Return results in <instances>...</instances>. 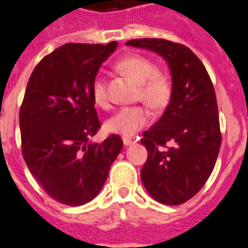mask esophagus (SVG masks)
Instances as JSON below:
<instances>
[{
  "instance_id": "esophagus-1",
  "label": "esophagus",
  "mask_w": 248,
  "mask_h": 248,
  "mask_svg": "<svg viewBox=\"0 0 248 248\" xmlns=\"http://www.w3.org/2000/svg\"><path fill=\"white\" fill-rule=\"evenodd\" d=\"M137 142L136 138H129V137H124V146H133V144Z\"/></svg>"
}]
</instances>
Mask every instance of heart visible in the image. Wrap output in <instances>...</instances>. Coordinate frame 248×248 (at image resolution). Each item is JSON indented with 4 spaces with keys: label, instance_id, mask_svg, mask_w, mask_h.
<instances>
[{
    "label": "heart",
    "instance_id": "heart-1",
    "mask_svg": "<svg viewBox=\"0 0 248 248\" xmlns=\"http://www.w3.org/2000/svg\"><path fill=\"white\" fill-rule=\"evenodd\" d=\"M117 68L140 84V95L155 108H166L171 97V82L168 77L157 71L155 64L143 55L132 54L122 58ZM93 102L100 108H108V95L106 81L102 75L93 79L91 86ZM152 113L144 106H124L108 120L105 127L110 133L122 137H131L148 126Z\"/></svg>",
    "mask_w": 248,
    "mask_h": 248
}]
</instances>
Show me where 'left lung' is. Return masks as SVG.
Returning a JSON list of instances; mask_svg holds the SVG:
<instances>
[{"label": "left lung", "mask_w": 248, "mask_h": 248, "mask_svg": "<svg viewBox=\"0 0 248 248\" xmlns=\"http://www.w3.org/2000/svg\"><path fill=\"white\" fill-rule=\"evenodd\" d=\"M126 44L157 53L170 69V101L140 140L148 152L140 178L158 202L183 204L209 179L221 146L213 82L199 58L183 44L157 38Z\"/></svg>", "instance_id": "8db88e82"}]
</instances>
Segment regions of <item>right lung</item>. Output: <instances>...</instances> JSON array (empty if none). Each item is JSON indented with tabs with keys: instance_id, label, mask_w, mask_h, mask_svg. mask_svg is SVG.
Instances as JSON below:
<instances>
[{
	"instance_id": "obj_1",
	"label": "right lung",
	"mask_w": 248,
	"mask_h": 248,
	"mask_svg": "<svg viewBox=\"0 0 248 248\" xmlns=\"http://www.w3.org/2000/svg\"><path fill=\"white\" fill-rule=\"evenodd\" d=\"M116 48L117 42L64 44L38 63L27 84L19 110L22 155L43 190L60 204L91 202L124 147L117 135L102 143L90 140L101 127L91 86Z\"/></svg>"
}]
</instances>
